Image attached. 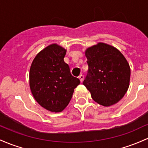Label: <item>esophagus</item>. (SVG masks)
Wrapping results in <instances>:
<instances>
[{"mask_svg":"<svg viewBox=\"0 0 148 148\" xmlns=\"http://www.w3.org/2000/svg\"><path fill=\"white\" fill-rule=\"evenodd\" d=\"M79 79H80L81 82H83V81H84V76L83 75V74H80L79 77Z\"/></svg>","mask_w":148,"mask_h":148,"instance_id":"34e87169","label":"esophagus"}]
</instances>
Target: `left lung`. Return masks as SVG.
Returning <instances> with one entry per match:
<instances>
[{
  "mask_svg": "<svg viewBox=\"0 0 148 148\" xmlns=\"http://www.w3.org/2000/svg\"><path fill=\"white\" fill-rule=\"evenodd\" d=\"M86 57L88 69L83 84L94 101L106 107L119 102L129 86L131 69L126 58L103 43L88 48Z\"/></svg>",
  "mask_w": 148,
  "mask_h": 148,
  "instance_id": "1",
  "label": "left lung"
}]
</instances>
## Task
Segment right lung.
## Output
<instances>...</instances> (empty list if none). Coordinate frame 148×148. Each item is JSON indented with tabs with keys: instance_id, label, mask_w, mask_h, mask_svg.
<instances>
[{
	"instance_id": "add662e5",
	"label": "right lung",
	"mask_w": 148,
	"mask_h": 148,
	"mask_svg": "<svg viewBox=\"0 0 148 148\" xmlns=\"http://www.w3.org/2000/svg\"><path fill=\"white\" fill-rule=\"evenodd\" d=\"M66 50L52 44L40 51L33 60L29 72L32 94L40 106L55 112L66 108L80 80L71 75L64 62Z\"/></svg>"
}]
</instances>
